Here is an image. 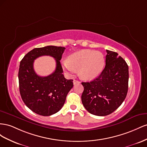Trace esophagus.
Wrapping results in <instances>:
<instances>
[{
	"label": "esophagus",
	"mask_w": 147,
	"mask_h": 147,
	"mask_svg": "<svg viewBox=\"0 0 147 147\" xmlns=\"http://www.w3.org/2000/svg\"><path fill=\"white\" fill-rule=\"evenodd\" d=\"M79 83H80V81H79L78 80H75V79H74V80L73 81V84L74 85L77 84H79Z\"/></svg>",
	"instance_id": "esophagus-1"
}]
</instances>
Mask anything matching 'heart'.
<instances>
[{
	"label": "heart",
	"mask_w": 147,
	"mask_h": 147,
	"mask_svg": "<svg viewBox=\"0 0 147 147\" xmlns=\"http://www.w3.org/2000/svg\"><path fill=\"white\" fill-rule=\"evenodd\" d=\"M105 62L104 55L100 52L82 50L71 54L68 60L63 61L62 64L69 73H74L79 69V76L84 79L90 80L101 73Z\"/></svg>",
	"instance_id": "heart-1"
}]
</instances>
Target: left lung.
<instances>
[{"label":"left lung","mask_w":147,"mask_h":147,"mask_svg":"<svg viewBox=\"0 0 147 147\" xmlns=\"http://www.w3.org/2000/svg\"><path fill=\"white\" fill-rule=\"evenodd\" d=\"M106 65L93 81L82 82V103L92 115L103 116L115 111L126 97L129 67L116 52L107 50Z\"/></svg>","instance_id":"obj_1"}]
</instances>
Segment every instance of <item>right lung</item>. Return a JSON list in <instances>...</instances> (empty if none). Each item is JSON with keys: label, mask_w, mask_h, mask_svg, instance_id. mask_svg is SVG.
<instances>
[{"label": "right lung", "mask_w": 147, "mask_h": 147, "mask_svg": "<svg viewBox=\"0 0 147 147\" xmlns=\"http://www.w3.org/2000/svg\"><path fill=\"white\" fill-rule=\"evenodd\" d=\"M65 50V47L53 45L35 48L20 62L18 79L21 97L25 105L36 114L47 116L59 111L73 87V80L65 79L62 74L60 60ZM44 55L51 56L56 61L55 71L45 77L38 76L33 67L34 60Z\"/></svg>", "instance_id": "obj_1"}]
</instances>
